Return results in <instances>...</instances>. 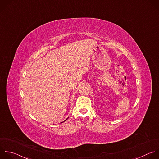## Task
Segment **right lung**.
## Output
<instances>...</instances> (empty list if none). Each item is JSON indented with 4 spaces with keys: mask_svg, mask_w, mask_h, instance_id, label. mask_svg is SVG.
Instances as JSON below:
<instances>
[{
    "mask_svg": "<svg viewBox=\"0 0 159 159\" xmlns=\"http://www.w3.org/2000/svg\"><path fill=\"white\" fill-rule=\"evenodd\" d=\"M67 119H68V118H67V119H66V120H67ZM66 120H65V121H66Z\"/></svg>",
    "mask_w": 159,
    "mask_h": 159,
    "instance_id": "add662e5",
    "label": "right lung"
}]
</instances>
